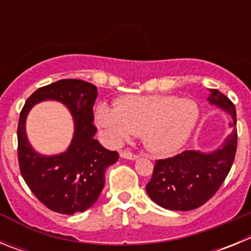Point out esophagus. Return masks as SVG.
I'll return each mask as SVG.
<instances>
[{
  "mask_svg": "<svg viewBox=\"0 0 251 251\" xmlns=\"http://www.w3.org/2000/svg\"><path fill=\"white\" fill-rule=\"evenodd\" d=\"M121 157L122 158H127V159H137L138 158V154H134V153H132L130 151H121Z\"/></svg>",
  "mask_w": 251,
  "mask_h": 251,
  "instance_id": "esophagus-1",
  "label": "esophagus"
}]
</instances>
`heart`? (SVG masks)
<instances>
[{
	"label": "heart",
	"instance_id": "1",
	"mask_svg": "<svg viewBox=\"0 0 251 251\" xmlns=\"http://www.w3.org/2000/svg\"><path fill=\"white\" fill-rule=\"evenodd\" d=\"M200 106L192 99L175 95H134L101 103L95 112L99 127L110 141L121 143L133 133L158 154L176 152L191 138L200 121Z\"/></svg>",
	"mask_w": 251,
	"mask_h": 251
}]
</instances>
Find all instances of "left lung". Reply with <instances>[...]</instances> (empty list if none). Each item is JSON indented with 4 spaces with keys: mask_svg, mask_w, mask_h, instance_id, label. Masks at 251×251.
Wrapping results in <instances>:
<instances>
[{
    "mask_svg": "<svg viewBox=\"0 0 251 251\" xmlns=\"http://www.w3.org/2000/svg\"><path fill=\"white\" fill-rule=\"evenodd\" d=\"M208 103L229 113L232 132L212 152L183 151L154 163L152 178L146 186L148 196L161 207L174 211H190L207 202L220 188L230 172L238 146L236 109L226 95L210 89Z\"/></svg>",
    "mask_w": 251,
    "mask_h": 251,
    "instance_id": "left-lung-1",
    "label": "left lung"
}]
</instances>
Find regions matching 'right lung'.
I'll return each instance as SVG.
<instances>
[{
    "mask_svg": "<svg viewBox=\"0 0 251 251\" xmlns=\"http://www.w3.org/2000/svg\"><path fill=\"white\" fill-rule=\"evenodd\" d=\"M97 86L77 79H63L39 88L30 95L20 113L17 154L21 175L31 192L51 211L74 215L92 207L105 183V171L118 161L115 151L94 139L93 105ZM56 100L66 105L75 119V136L65 152L43 156L28 143L25 118L35 103Z\"/></svg>",
    "mask_w": 251,
    "mask_h": 251,
    "instance_id": "add662e5",
    "label": "right lung"
}]
</instances>
